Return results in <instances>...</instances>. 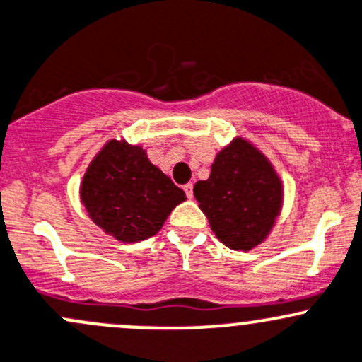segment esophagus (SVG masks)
<instances>
[{
  "label": "esophagus",
  "mask_w": 362,
  "mask_h": 362,
  "mask_svg": "<svg viewBox=\"0 0 362 362\" xmlns=\"http://www.w3.org/2000/svg\"><path fill=\"white\" fill-rule=\"evenodd\" d=\"M185 193L188 199H193V185L192 182H188V185H185Z\"/></svg>",
  "instance_id": "obj_1"
}]
</instances>
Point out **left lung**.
I'll use <instances>...</instances> for the list:
<instances>
[{
  "label": "left lung",
  "mask_w": 362,
  "mask_h": 362,
  "mask_svg": "<svg viewBox=\"0 0 362 362\" xmlns=\"http://www.w3.org/2000/svg\"><path fill=\"white\" fill-rule=\"evenodd\" d=\"M216 237L235 251L267 238L282 204V182L252 144L235 139L216 155L211 176L193 188Z\"/></svg>",
  "instance_id": "obj_1"
}]
</instances>
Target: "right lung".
Returning a JSON list of instances; mask_svg holds the SVG:
<instances>
[{
  "label": "right lung",
  "instance_id": "add662e5",
  "mask_svg": "<svg viewBox=\"0 0 362 362\" xmlns=\"http://www.w3.org/2000/svg\"><path fill=\"white\" fill-rule=\"evenodd\" d=\"M80 197L92 221L120 242L153 237L170 211L186 200L143 148L117 139L90 162Z\"/></svg>",
  "mask_w": 362,
  "mask_h": 362
}]
</instances>
